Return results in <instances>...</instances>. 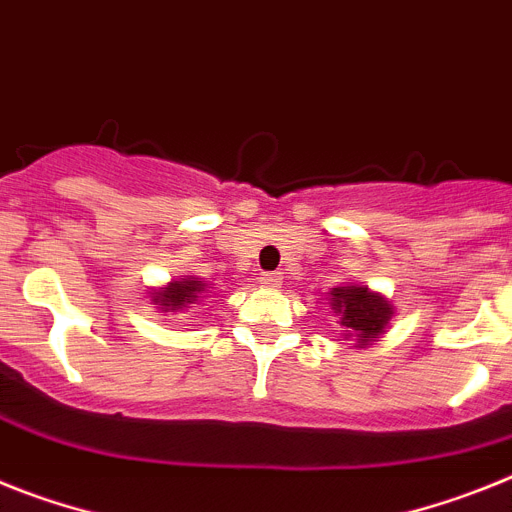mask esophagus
Returning <instances> with one entry per match:
<instances>
[{
    "instance_id": "1",
    "label": "esophagus",
    "mask_w": 512,
    "mask_h": 512,
    "mask_svg": "<svg viewBox=\"0 0 512 512\" xmlns=\"http://www.w3.org/2000/svg\"><path fill=\"white\" fill-rule=\"evenodd\" d=\"M281 281H283L281 273H263V276H260V283H263V286H270V289H278Z\"/></svg>"
}]
</instances>
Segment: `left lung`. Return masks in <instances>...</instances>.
Instances as JSON below:
<instances>
[{
    "label": "left lung",
    "instance_id": "8db88e82",
    "mask_svg": "<svg viewBox=\"0 0 512 512\" xmlns=\"http://www.w3.org/2000/svg\"><path fill=\"white\" fill-rule=\"evenodd\" d=\"M330 296V307L341 315L343 338H354L356 346H367L380 338L393 317V304L367 286H338Z\"/></svg>",
    "mask_w": 512,
    "mask_h": 512
}]
</instances>
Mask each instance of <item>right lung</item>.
<instances>
[{"instance_id":"right-lung-1","label":"right lung","mask_w":512,"mask_h":512,"mask_svg":"<svg viewBox=\"0 0 512 512\" xmlns=\"http://www.w3.org/2000/svg\"><path fill=\"white\" fill-rule=\"evenodd\" d=\"M203 291H208V283H203L195 276H184L179 281H171L163 289L153 291L150 302L158 304L161 312H182L187 304H195Z\"/></svg>"}]
</instances>
